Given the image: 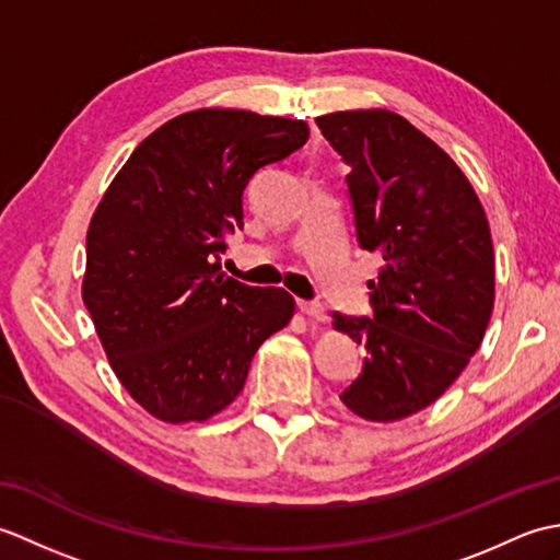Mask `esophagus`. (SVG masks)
<instances>
[{
    "label": "esophagus",
    "instance_id": "obj_1",
    "mask_svg": "<svg viewBox=\"0 0 560 560\" xmlns=\"http://www.w3.org/2000/svg\"><path fill=\"white\" fill-rule=\"evenodd\" d=\"M299 311L311 319H315V323H325V319H327L325 307L319 303H313V301H299Z\"/></svg>",
    "mask_w": 560,
    "mask_h": 560
}]
</instances>
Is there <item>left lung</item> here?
I'll return each instance as SVG.
<instances>
[{"label":"left lung","instance_id":"obj_1","mask_svg":"<svg viewBox=\"0 0 560 560\" xmlns=\"http://www.w3.org/2000/svg\"><path fill=\"white\" fill-rule=\"evenodd\" d=\"M343 163L355 235L385 267L371 317L331 313L365 349L361 375L339 399L365 421H399L455 383L493 313L489 219L467 175L409 120L389 110L317 117Z\"/></svg>","mask_w":560,"mask_h":560}]
</instances>
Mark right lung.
Returning a JSON list of instances; mask_svg holds the SVG:
<instances>
[{"mask_svg":"<svg viewBox=\"0 0 560 560\" xmlns=\"http://www.w3.org/2000/svg\"><path fill=\"white\" fill-rule=\"evenodd\" d=\"M291 117L201 108L135 149L93 213L81 295L122 387L168 423L207 421L241 395L253 355L289 325L283 289L221 273L253 175L299 151Z\"/></svg>","mask_w":560,"mask_h":560,"instance_id":"add662e5","label":"right lung"}]
</instances>
